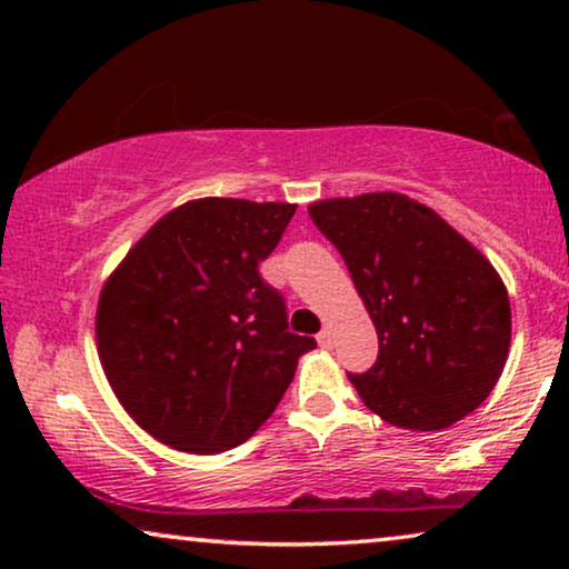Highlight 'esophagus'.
<instances>
[{
	"label": "esophagus",
	"instance_id": "34e87169",
	"mask_svg": "<svg viewBox=\"0 0 569 569\" xmlns=\"http://www.w3.org/2000/svg\"><path fill=\"white\" fill-rule=\"evenodd\" d=\"M318 345H321V347H331L333 345V329H331V326H323V331L321 333H318Z\"/></svg>",
	"mask_w": 569,
	"mask_h": 569
}]
</instances>
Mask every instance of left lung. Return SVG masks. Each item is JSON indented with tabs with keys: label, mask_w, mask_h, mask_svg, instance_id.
<instances>
[{
	"label": "left lung",
	"mask_w": 569,
	"mask_h": 569,
	"mask_svg": "<svg viewBox=\"0 0 569 569\" xmlns=\"http://www.w3.org/2000/svg\"><path fill=\"white\" fill-rule=\"evenodd\" d=\"M308 214L337 246L378 331L376 365L349 376L365 407L415 432L471 415L510 352L508 290L487 256L399 191L313 201Z\"/></svg>",
	"instance_id": "1"
}]
</instances>
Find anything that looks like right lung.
Returning <instances> with one entry per match:
<instances>
[{
	"instance_id": "1",
	"label": "right lung",
	"mask_w": 569,
	"mask_h": 569,
	"mask_svg": "<svg viewBox=\"0 0 569 569\" xmlns=\"http://www.w3.org/2000/svg\"><path fill=\"white\" fill-rule=\"evenodd\" d=\"M298 204L193 199L131 246L100 290L98 357L116 399L154 440L212 456L246 442L316 341L287 331L259 274Z\"/></svg>"
}]
</instances>
